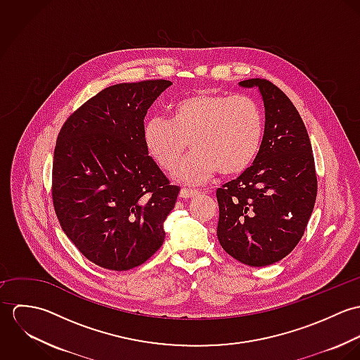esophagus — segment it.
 <instances>
[{"mask_svg": "<svg viewBox=\"0 0 360 360\" xmlns=\"http://www.w3.org/2000/svg\"><path fill=\"white\" fill-rule=\"evenodd\" d=\"M197 194H198V191H195V190H187V188H181L179 195H180V198H186V200H188V198H194Z\"/></svg>", "mask_w": 360, "mask_h": 360, "instance_id": "1", "label": "esophagus"}]
</instances>
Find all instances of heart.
Returning <instances> with one entry per match:
<instances>
[{"label":"heart","mask_w":360,"mask_h":360,"mask_svg":"<svg viewBox=\"0 0 360 360\" xmlns=\"http://www.w3.org/2000/svg\"><path fill=\"white\" fill-rule=\"evenodd\" d=\"M170 120L153 117L144 123L143 143L163 170H170L186 153H193L173 172L187 186L213 177L237 176L257 158L263 137L259 103L244 94L195 91L172 103Z\"/></svg>","instance_id":"heart-1"}]
</instances>
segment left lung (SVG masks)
Returning a JSON list of instances; mask_svg holds the SVG:
<instances>
[{"label": "left lung", "mask_w": 360, "mask_h": 360, "mask_svg": "<svg viewBox=\"0 0 360 360\" xmlns=\"http://www.w3.org/2000/svg\"><path fill=\"white\" fill-rule=\"evenodd\" d=\"M240 86L259 89L264 133L252 166L216 190L217 238L230 257L262 267L287 257L302 238L317 176L307 127L290 98L266 79Z\"/></svg>", "instance_id": "1"}]
</instances>
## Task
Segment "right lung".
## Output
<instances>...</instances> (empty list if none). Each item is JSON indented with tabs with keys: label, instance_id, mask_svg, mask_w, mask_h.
<instances>
[{
	"label": "right lung",
	"instance_id": "add662e5",
	"mask_svg": "<svg viewBox=\"0 0 360 360\" xmlns=\"http://www.w3.org/2000/svg\"><path fill=\"white\" fill-rule=\"evenodd\" d=\"M172 82L106 87L63 123L53 151L52 202L63 233L109 270L143 264L165 241L180 188L143 143L148 108Z\"/></svg>",
	"mask_w": 360,
	"mask_h": 360
}]
</instances>
